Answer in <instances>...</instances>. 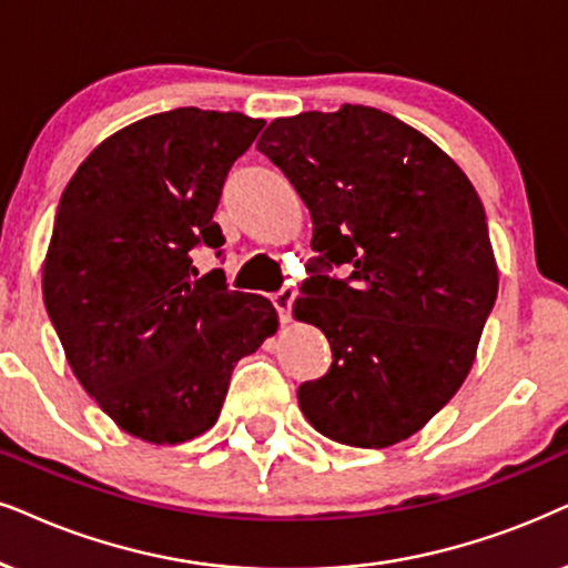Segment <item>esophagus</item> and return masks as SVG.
I'll return each instance as SVG.
<instances>
[{"label": "esophagus", "mask_w": 568, "mask_h": 568, "mask_svg": "<svg viewBox=\"0 0 568 568\" xmlns=\"http://www.w3.org/2000/svg\"><path fill=\"white\" fill-rule=\"evenodd\" d=\"M271 302H274V307L278 311V318H282V323H286L292 318V302H294V290H290V286H284V290L274 292V297H271Z\"/></svg>", "instance_id": "1"}]
</instances>
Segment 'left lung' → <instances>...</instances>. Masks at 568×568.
I'll use <instances>...</instances> for the list:
<instances>
[{"label":"left lung","mask_w":568,"mask_h":568,"mask_svg":"<svg viewBox=\"0 0 568 568\" xmlns=\"http://www.w3.org/2000/svg\"><path fill=\"white\" fill-rule=\"evenodd\" d=\"M257 151L313 219L315 274L294 318L331 344L328 373L297 388L302 415L338 444L415 436L459 392L498 294L488 221L467 174L396 116L344 104L278 116Z\"/></svg>","instance_id":"8db88e82"}]
</instances>
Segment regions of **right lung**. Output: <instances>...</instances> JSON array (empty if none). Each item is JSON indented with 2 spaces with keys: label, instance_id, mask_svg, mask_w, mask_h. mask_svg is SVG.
Instances as JSON below:
<instances>
[{
  "label": "right lung",
  "instance_id": "obj_1",
  "mask_svg": "<svg viewBox=\"0 0 568 568\" xmlns=\"http://www.w3.org/2000/svg\"><path fill=\"white\" fill-rule=\"evenodd\" d=\"M263 124L195 106L151 114L95 145L59 201L47 313L80 386L149 444L209 430L234 365L278 328L271 300L193 266L197 245H224L221 187Z\"/></svg>",
  "mask_w": 568,
  "mask_h": 568
}]
</instances>
